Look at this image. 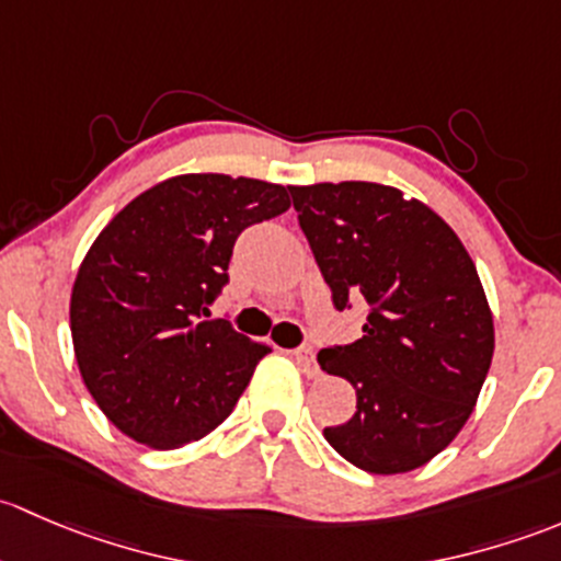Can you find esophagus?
Returning a JSON list of instances; mask_svg holds the SVG:
<instances>
[{
    "instance_id": "esophagus-1",
    "label": "esophagus",
    "mask_w": 561,
    "mask_h": 561,
    "mask_svg": "<svg viewBox=\"0 0 561 561\" xmlns=\"http://www.w3.org/2000/svg\"><path fill=\"white\" fill-rule=\"evenodd\" d=\"M294 362H297L299 369H302L308 378H316V375H319V365H316V354L310 345H302V348L294 351Z\"/></svg>"
}]
</instances>
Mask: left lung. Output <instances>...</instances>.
I'll use <instances>...</instances> for the list:
<instances>
[{
	"label": "left lung",
	"instance_id": "left-lung-1",
	"mask_svg": "<svg viewBox=\"0 0 561 561\" xmlns=\"http://www.w3.org/2000/svg\"><path fill=\"white\" fill-rule=\"evenodd\" d=\"M294 210L337 310L369 305L362 337L319 354L356 389V413L323 437L375 476L426 465L459 435L494 356L481 278L456 232L400 188L291 186Z\"/></svg>",
	"mask_w": 561,
	"mask_h": 561
}]
</instances>
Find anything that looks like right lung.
<instances>
[{
    "label": "right lung",
    "instance_id": "1",
    "mask_svg": "<svg viewBox=\"0 0 561 561\" xmlns=\"http://www.w3.org/2000/svg\"><path fill=\"white\" fill-rule=\"evenodd\" d=\"M288 207L278 183L178 175L135 196L89 248L69 299L75 359L131 440L188 446L238 405L270 345L205 319L242 229Z\"/></svg>",
    "mask_w": 561,
    "mask_h": 561
}]
</instances>
